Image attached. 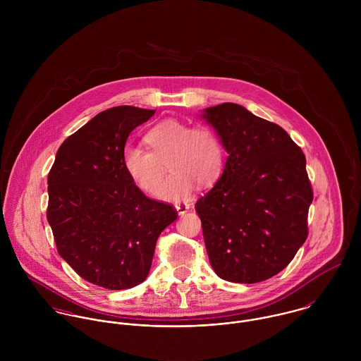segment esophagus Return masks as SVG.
Returning a JSON list of instances; mask_svg holds the SVG:
<instances>
[{
	"mask_svg": "<svg viewBox=\"0 0 361 361\" xmlns=\"http://www.w3.org/2000/svg\"><path fill=\"white\" fill-rule=\"evenodd\" d=\"M175 208H176V211H178L179 215H183V214H186V212L190 209V204L179 203V204H175Z\"/></svg>",
	"mask_w": 361,
	"mask_h": 361,
	"instance_id": "esophagus-1",
	"label": "esophagus"
}]
</instances>
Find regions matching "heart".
<instances>
[{"instance_id":"b5f03b06","label":"heart","mask_w":361,"mask_h":361,"mask_svg":"<svg viewBox=\"0 0 361 361\" xmlns=\"http://www.w3.org/2000/svg\"><path fill=\"white\" fill-rule=\"evenodd\" d=\"M143 140L149 152L128 145L122 150V165L142 192L153 193L166 161L171 173L157 190V197L162 200L185 199L195 183L208 185L222 171V145L207 126L190 128L180 121L166 119L149 129Z\"/></svg>"}]
</instances>
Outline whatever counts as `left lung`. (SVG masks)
Here are the masks:
<instances>
[{"instance_id":"left-lung-1","label":"left lung","mask_w":361,"mask_h":361,"mask_svg":"<svg viewBox=\"0 0 361 361\" xmlns=\"http://www.w3.org/2000/svg\"><path fill=\"white\" fill-rule=\"evenodd\" d=\"M202 118L228 153L219 180L195 206L209 264L229 282L269 279L307 239L306 157L279 125L239 104L209 106Z\"/></svg>"}]
</instances>
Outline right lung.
<instances>
[{
  "mask_svg": "<svg viewBox=\"0 0 361 361\" xmlns=\"http://www.w3.org/2000/svg\"><path fill=\"white\" fill-rule=\"evenodd\" d=\"M154 109L119 105L92 118L58 149L49 173L47 219L59 256L111 290L142 283L159 233L178 218L132 182L122 165L130 132Z\"/></svg>",
  "mask_w": 361,
  "mask_h": 361,
  "instance_id": "add662e5",
  "label": "right lung"
}]
</instances>
